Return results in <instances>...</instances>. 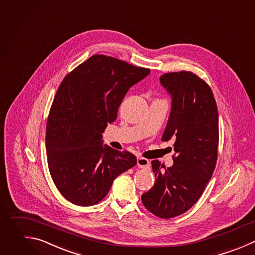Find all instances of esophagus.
<instances>
[{"label":"esophagus","instance_id":"1","mask_svg":"<svg viewBox=\"0 0 255 255\" xmlns=\"http://www.w3.org/2000/svg\"><path fill=\"white\" fill-rule=\"evenodd\" d=\"M137 165L139 168H148L150 166V161L144 157H137Z\"/></svg>","mask_w":255,"mask_h":255}]
</instances>
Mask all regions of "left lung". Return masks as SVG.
<instances>
[{
  "instance_id": "obj_1",
  "label": "left lung",
  "mask_w": 255,
  "mask_h": 255,
  "mask_svg": "<svg viewBox=\"0 0 255 255\" xmlns=\"http://www.w3.org/2000/svg\"><path fill=\"white\" fill-rule=\"evenodd\" d=\"M159 80L172 99L161 139H175L173 165L166 168L158 160L151 161L156 181L141 201L152 214L167 219L187 211L212 176L219 141L218 113L210 87L195 74L170 72Z\"/></svg>"
}]
</instances>
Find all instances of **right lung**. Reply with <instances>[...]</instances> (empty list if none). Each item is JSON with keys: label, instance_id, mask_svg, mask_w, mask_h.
I'll use <instances>...</instances> for the list:
<instances>
[{"label": "right lung", "instance_id": "1", "mask_svg": "<svg viewBox=\"0 0 255 255\" xmlns=\"http://www.w3.org/2000/svg\"><path fill=\"white\" fill-rule=\"evenodd\" d=\"M150 70L94 55L62 81L46 128L49 170L61 194L80 206L99 203L117 176L136 164L128 150L103 146L128 89Z\"/></svg>", "mask_w": 255, "mask_h": 255}]
</instances>
